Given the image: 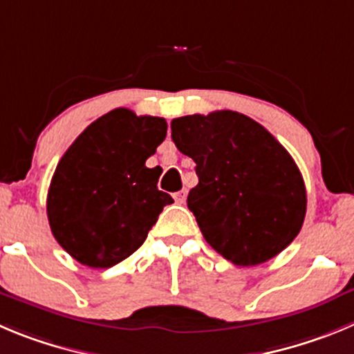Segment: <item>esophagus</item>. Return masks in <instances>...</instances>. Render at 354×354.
<instances>
[{"label":"esophagus","instance_id":"esophagus-1","mask_svg":"<svg viewBox=\"0 0 354 354\" xmlns=\"http://www.w3.org/2000/svg\"><path fill=\"white\" fill-rule=\"evenodd\" d=\"M173 197L178 204H185V201H187V190H180V192L173 194Z\"/></svg>","mask_w":354,"mask_h":354}]
</instances>
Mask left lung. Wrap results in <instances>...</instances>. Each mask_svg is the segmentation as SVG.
<instances>
[{"instance_id": "1", "label": "left lung", "mask_w": 354, "mask_h": 354, "mask_svg": "<svg viewBox=\"0 0 354 354\" xmlns=\"http://www.w3.org/2000/svg\"><path fill=\"white\" fill-rule=\"evenodd\" d=\"M171 138L196 162L187 204L214 252L239 267L281 253L306 218V185L292 155L263 125L230 110L171 122Z\"/></svg>"}]
</instances>
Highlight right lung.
Masks as SVG:
<instances>
[{
  "label": "right lung",
  "mask_w": 354,
  "mask_h": 354,
  "mask_svg": "<svg viewBox=\"0 0 354 354\" xmlns=\"http://www.w3.org/2000/svg\"><path fill=\"white\" fill-rule=\"evenodd\" d=\"M160 117L117 108L92 122L59 160L47 196L57 243L80 263L108 269L145 243L173 197L145 162L166 140Z\"/></svg>",
  "instance_id": "add662e5"
}]
</instances>
